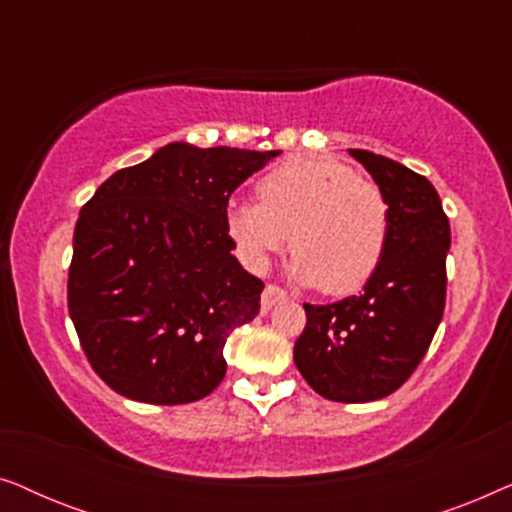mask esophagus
<instances>
[{
  "instance_id": "obj_1",
  "label": "esophagus",
  "mask_w": 512,
  "mask_h": 512,
  "mask_svg": "<svg viewBox=\"0 0 512 512\" xmlns=\"http://www.w3.org/2000/svg\"><path fill=\"white\" fill-rule=\"evenodd\" d=\"M282 300H286V291L279 289V286H275V284H268L263 289V296H261L263 312L272 310V307H275L277 303H282Z\"/></svg>"
}]
</instances>
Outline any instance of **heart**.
<instances>
[{
    "label": "heart",
    "mask_w": 512,
    "mask_h": 512,
    "mask_svg": "<svg viewBox=\"0 0 512 512\" xmlns=\"http://www.w3.org/2000/svg\"><path fill=\"white\" fill-rule=\"evenodd\" d=\"M256 193L258 202L233 200L226 209L228 233L251 270L263 272L291 240L298 282L342 296L373 277L387 247L389 205L354 167L296 156L265 174Z\"/></svg>",
    "instance_id": "b5f03b06"
}]
</instances>
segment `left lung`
I'll return each mask as SVG.
<instances>
[{"label":"left lung","mask_w":512,"mask_h":512,"mask_svg":"<svg viewBox=\"0 0 512 512\" xmlns=\"http://www.w3.org/2000/svg\"><path fill=\"white\" fill-rule=\"evenodd\" d=\"M389 205L384 256L359 296L305 305L293 361L319 396L368 403L389 396L424 359L445 310L450 221L431 181L396 160L349 149Z\"/></svg>","instance_id":"left-lung-1"}]
</instances>
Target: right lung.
I'll list each match as a JSON object with an SVG mask.
<instances>
[{
    "mask_svg": "<svg viewBox=\"0 0 512 512\" xmlns=\"http://www.w3.org/2000/svg\"><path fill=\"white\" fill-rule=\"evenodd\" d=\"M279 153L172 142L83 205L69 317L90 366L121 396L181 405L221 384L226 340L256 317L263 291L233 256L228 198Z\"/></svg>",
    "mask_w": 512,
    "mask_h": 512,
    "instance_id": "1",
    "label": "right lung"
}]
</instances>
